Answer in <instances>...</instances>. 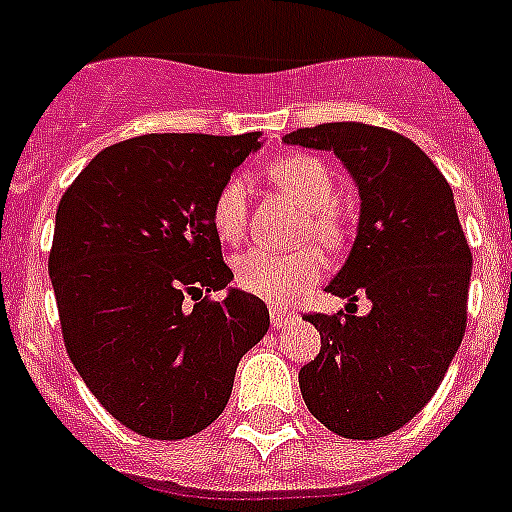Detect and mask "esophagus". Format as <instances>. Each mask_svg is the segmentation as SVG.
I'll return each mask as SVG.
<instances>
[{"label":"esophagus","instance_id":"34e87169","mask_svg":"<svg viewBox=\"0 0 512 512\" xmlns=\"http://www.w3.org/2000/svg\"><path fill=\"white\" fill-rule=\"evenodd\" d=\"M269 315H271V328H287V325H292L297 320L295 312L284 310V307L279 305H271Z\"/></svg>","mask_w":512,"mask_h":512}]
</instances>
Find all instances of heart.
I'll return each instance as SVG.
<instances>
[{"label": "heart", "instance_id": "1", "mask_svg": "<svg viewBox=\"0 0 512 512\" xmlns=\"http://www.w3.org/2000/svg\"><path fill=\"white\" fill-rule=\"evenodd\" d=\"M269 182L297 202L305 210L302 235L318 241L325 248H338L343 243V215L336 200L333 171L315 156L292 153L274 158L266 166ZM248 223V187L241 176H230L217 189L212 200V228L223 243H238ZM325 261L318 248L305 246L297 251L274 253L264 248H251L233 261L235 284L253 297L282 305L295 300L307 287L323 277Z\"/></svg>", "mask_w": 512, "mask_h": 512}]
</instances>
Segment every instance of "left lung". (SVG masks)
I'll return each instance as SVG.
<instances>
[{
  "instance_id": "8db88e82",
  "label": "left lung",
  "mask_w": 512,
  "mask_h": 512,
  "mask_svg": "<svg viewBox=\"0 0 512 512\" xmlns=\"http://www.w3.org/2000/svg\"><path fill=\"white\" fill-rule=\"evenodd\" d=\"M333 151L359 187V230L328 292L369 297L366 315H305L320 354L300 369L305 405L343 438L390 436L436 395L467 330L472 251L454 192L413 140L364 122L284 135Z\"/></svg>"
}]
</instances>
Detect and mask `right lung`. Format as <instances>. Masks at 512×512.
I'll use <instances>...</instances> for the list:
<instances>
[{
	"instance_id": "obj_1",
	"label": "right lung",
	"mask_w": 512,
	"mask_h": 512,
	"mask_svg": "<svg viewBox=\"0 0 512 512\" xmlns=\"http://www.w3.org/2000/svg\"><path fill=\"white\" fill-rule=\"evenodd\" d=\"M259 138L122 140L58 202L48 274L63 343L102 408L140 436L179 441L207 428L228 405L238 361L269 330L259 297H207L233 279L212 200Z\"/></svg>"
}]
</instances>
